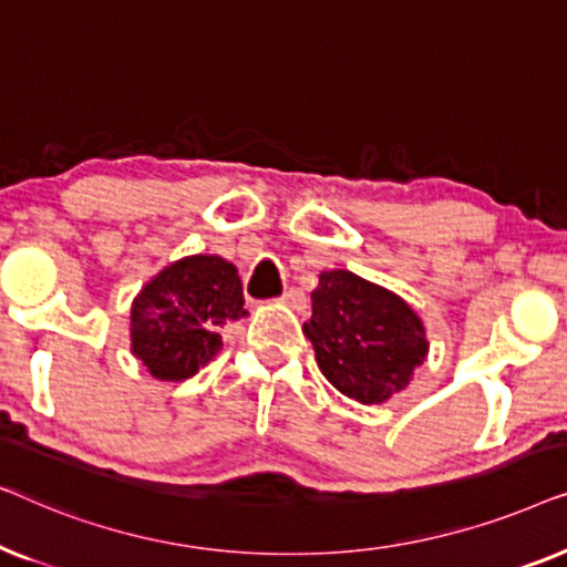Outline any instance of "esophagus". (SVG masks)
<instances>
[{
  "mask_svg": "<svg viewBox=\"0 0 567 567\" xmlns=\"http://www.w3.org/2000/svg\"><path fill=\"white\" fill-rule=\"evenodd\" d=\"M281 301H284L286 307L297 309V312H305V309H307V293L301 291V289H289V291H284Z\"/></svg>",
  "mask_w": 567,
  "mask_h": 567,
  "instance_id": "1",
  "label": "esophagus"
}]
</instances>
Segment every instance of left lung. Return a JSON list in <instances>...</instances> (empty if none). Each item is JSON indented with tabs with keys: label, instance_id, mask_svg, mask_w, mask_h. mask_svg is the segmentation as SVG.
I'll use <instances>...</instances> for the list:
<instances>
[{
	"label": "left lung",
	"instance_id": "1",
	"mask_svg": "<svg viewBox=\"0 0 567 567\" xmlns=\"http://www.w3.org/2000/svg\"><path fill=\"white\" fill-rule=\"evenodd\" d=\"M328 382L363 405L405 390L425 361V328L408 301L351 270H324L305 322Z\"/></svg>",
	"mask_w": 567,
	"mask_h": 567
}]
</instances>
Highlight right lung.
Segmentation results:
<instances>
[{
	"label": "right lung",
	"instance_id": "1",
	"mask_svg": "<svg viewBox=\"0 0 567 567\" xmlns=\"http://www.w3.org/2000/svg\"><path fill=\"white\" fill-rule=\"evenodd\" d=\"M247 315L237 268L219 255L169 262L131 305V351L162 382H183L221 351L219 328Z\"/></svg>",
	"mask_w": 567,
	"mask_h": 567
}]
</instances>
